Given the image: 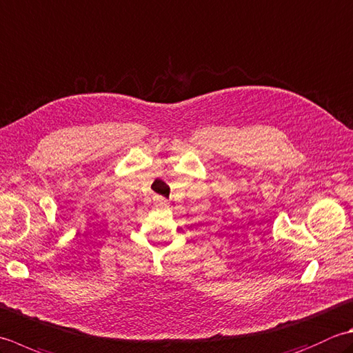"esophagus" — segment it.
Returning <instances> with one entry per match:
<instances>
[{
	"label": "esophagus",
	"instance_id": "1",
	"mask_svg": "<svg viewBox=\"0 0 353 353\" xmlns=\"http://www.w3.org/2000/svg\"><path fill=\"white\" fill-rule=\"evenodd\" d=\"M156 205L157 206H165V205H167V200H165L163 197H157L156 199Z\"/></svg>",
	"mask_w": 353,
	"mask_h": 353
}]
</instances>
